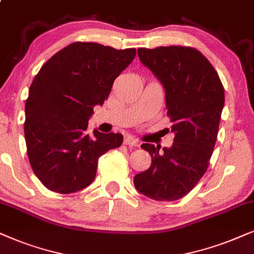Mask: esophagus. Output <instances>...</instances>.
<instances>
[{
  "label": "esophagus",
  "mask_w": 254,
  "mask_h": 254,
  "mask_svg": "<svg viewBox=\"0 0 254 254\" xmlns=\"http://www.w3.org/2000/svg\"><path fill=\"white\" fill-rule=\"evenodd\" d=\"M124 145H127L129 147H137L139 143H138L137 139H134V138H131V137H127L124 139Z\"/></svg>",
  "instance_id": "obj_1"
}]
</instances>
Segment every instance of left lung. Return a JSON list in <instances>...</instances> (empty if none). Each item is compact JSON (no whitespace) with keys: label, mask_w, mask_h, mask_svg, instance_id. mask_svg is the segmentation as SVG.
Wrapping results in <instances>:
<instances>
[{"label":"left lung","mask_w":254,"mask_h":254,"mask_svg":"<svg viewBox=\"0 0 254 254\" xmlns=\"http://www.w3.org/2000/svg\"><path fill=\"white\" fill-rule=\"evenodd\" d=\"M140 62L165 87L167 116L175 133L171 148L143 144L152 158L134 187L155 201H175L197 185L208 170L224 107V87L214 66L189 46L138 49Z\"/></svg>","instance_id":"left-lung-1"}]
</instances>
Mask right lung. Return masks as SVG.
I'll return each mask as SVG.
<instances>
[{
  "label": "right lung",
  "mask_w": 254,
  "mask_h": 254,
  "mask_svg": "<svg viewBox=\"0 0 254 254\" xmlns=\"http://www.w3.org/2000/svg\"><path fill=\"white\" fill-rule=\"evenodd\" d=\"M134 56L136 49L75 42L37 73L25 103L24 134L32 171L50 190L70 194L86 188L101 155L123 143L120 133L90 134L88 120Z\"/></svg>",
  "instance_id": "add662e5"
}]
</instances>
